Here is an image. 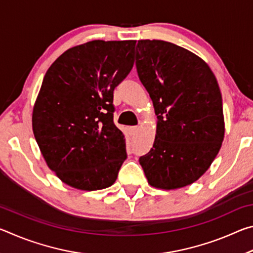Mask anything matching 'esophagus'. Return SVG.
I'll list each match as a JSON object with an SVG mask.
<instances>
[{"instance_id": "esophagus-1", "label": "esophagus", "mask_w": 253, "mask_h": 253, "mask_svg": "<svg viewBox=\"0 0 253 253\" xmlns=\"http://www.w3.org/2000/svg\"><path fill=\"white\" fill-rule=\"evenodd\" d=\"M137 130H138V127H137V126H131V127H129L130 135H135L136 132H137Z\"/></svg>"}]
</instances>
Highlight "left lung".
<instances>
[{"instance_id":"8db88e82","label":"left lung","mask_w":253,"mask_h":253,"mask_svg":"<svg viewBox=\"0 0 253 253\" xmlns=\"http://www.w3.org/2000/svg\"><path fill=\"white\" fill-rule=\"evenodd\" d=\"M136 68L157 116L153 147L139 157L148 183L174 190L207 172L224 137L221 91L198 55L170 42L139 40Z\"/></svg>"}]
</instances>
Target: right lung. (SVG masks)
I'll list each match as a JSON object with an SVG mask.
<instances>
[{
    "mask_svg": "<svg viewBox=\"0 0 253 253\" xmlns=\"http://www.w3.org/2000/svg\"><path fill=\"white\" fill-rule=\"evenodd\" d=\"M135 44L87 42L67 50L46 71L33 108V134L49 169L68 185L109 187L127 158L113 100L134 66Z\"/></svg>",
    "mask_w": 253,
    "mask_h": 253,
    "instance_id": "right-lung-1",
    "label": "right lung"
}]
</instances>
